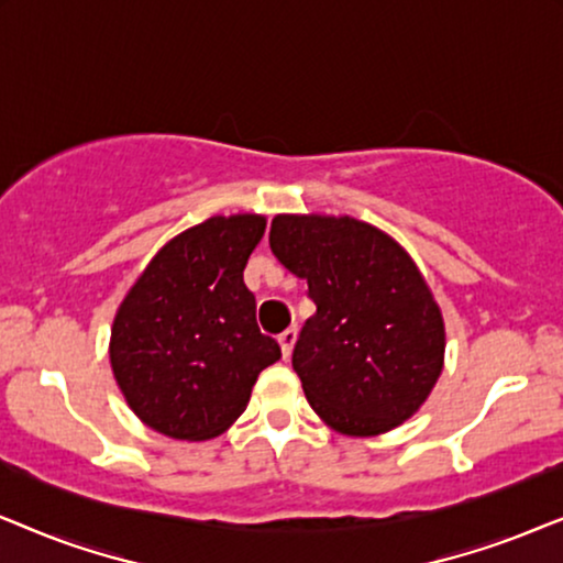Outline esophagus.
<instances>
[{
  "label": "esophagus",
  "mask_w": 563,
  "mask_h": 563,
  "mask_svg": "<svg viewBox=\"0 0 563 563\" xmlns=\"http://www.w3.org/2000/svg\"><path fill=\"white\" fill-rule=\"evenodd\" d=\"M295 341H297V328H287L284 333L279 335V345H282V353L284 358L289 356L291 349H295Z\"/></svg>",
  "instance_id": "1"
}]
</instances>
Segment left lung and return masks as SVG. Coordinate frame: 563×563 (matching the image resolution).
Masks as SVG:
<instances>
[{"label":"left lung","instance_id":"8db88e82","mask_svg":"<svg viewBox=\"0 0 563 563\" xmlns=\"http://www.w3.org/2000/svg\"><path fill=\"white\" fill-rule=\"evenodd\" d=\"M274 256L307 279L318 312L291 353L307 402L345 435L397 428L443 368V318L412 258L353 218L276 214Z\"/></svg>","mask_w":563,"mask_h":563}]
</instances>
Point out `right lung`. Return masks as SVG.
Listing matches in <instances>:
<instances>
[{"label":"right lung","instance_id":"1","mask_svg":"<svg viewBox=\"0 0 563 563\" xmlns=\"http://www.w3.org/2000/svg\"><path fill=\"white\" fill-rule=\"evenodd\" d=\"M264 228L258 214H233L184 230L122 299L112 372L133 412L158 433L220 435L245 410L258 374L282 358L243 282Z\"/></svg>","mask_w":563,"mask_h":563}]
</instances>
